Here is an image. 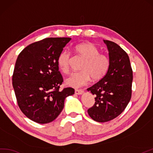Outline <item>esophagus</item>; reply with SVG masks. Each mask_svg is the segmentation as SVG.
Returning <instances> with one entry per match:
<instances>
[{
	"mask_svg": "<svg viewBox=\"0 0 153 153\" xmlns=\"http://www.w3.org/2000/svg\"><path fill=\"white\" fill-rule=\"evenodd\" d=\"M75 92L76 94H82L84 92V90H78V89H75Z\"/></svg>",
	"mask_w": 153,
	"mask_h": 153,
	"instance_id": "obj_1",
	"label": "esophagus"
}]
</instances>
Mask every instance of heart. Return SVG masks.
<instances>
[{"label": "heart", "mask_w": 153, "mask_h": 153, "mask_svg": "<svg viewBox=\"0 0 153 153\" xmlns=\"http://www.w3.org/2000/svg\"><path fill=\"white\" fill-rule=\"evenodd\" d=\"M74 52L84 59L79 72L73 73L66 79L68 86L79 88L93 80H98L107 74L110 66V60L107 55L100 53V51L94 44L81 43L74 47ZM71 55L67 51H63L57 57L59 69L67 73L70 68Z\"/></svg>", "instance_id": "b5f03b06"}]
</instances>
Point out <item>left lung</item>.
<instances>
[{
    "label": "left lung",
    "mask_w": 153,
    "mask_h": 153,
    "mask_svg": "<svg viewBox=\"0 0 153 153\" xmlns=\"http://www.w3.org/2000/svg\"><path fill=\"white\" fill-rule=\"evenodd\" d=\"M104 42L108 50L109 68L103 79L87 89L96 96V102L88 113L99 123L113 120L124 111L131 99L133 80L127 53L114 42L104 40Z\"/></svg>",
    "instance_id": "1"
}]
</instances>
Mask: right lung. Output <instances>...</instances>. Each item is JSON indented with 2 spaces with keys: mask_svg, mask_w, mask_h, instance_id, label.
Wrapping results in <instances>:
<instances>
[{
  "mask_svg": "<svg viewBox=\"0 0 153 153\" xmlns=\"http://www.w3.org/2000/svg\"><path fill=\"white\" fill-rule=\"evenodd\" d=\"M71 39H44L27 46L17 58L12 75L17 103L22 113L35 123L55 120L63 110L65 98L74 94L70 87L59 90L63 79L57 63Z\"/></svg>",
  "mask_w": 153,
  "mask_h": 153,
  "instance_id": "1",
  "label": "right lung"
}]
</instances>
